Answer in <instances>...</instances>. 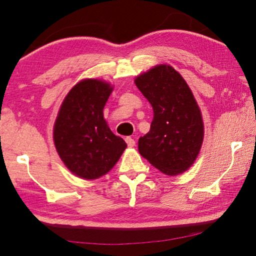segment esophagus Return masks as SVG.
Wrapping results in <instances>:
<instances>
[{"mask_svg":"<svg viewBox=\"0 0 256 256\" xmlns=\"http://www.w3.org/2000/svg\"><path fill=\"white\" fill-rule=\"evenodd\" d=\"M125 141H126V144H128V146H130V148H133V146H136V141H134L132 138L128 136L126 138H125Z\"/></svg>","mask_w":256,"mask_h":256,"instance_id":"1","label":"esophagus"}]
</instances>
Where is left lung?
<instances>
[{"label":"left lung","mask_w":256,"mask_h":256,"mask_svg":"<svg viewBox=\"0 0 256 256\" xmlns=\"http://www.w3.org/2000/svg\"><path fill=\"white\" fill-rule=\"evenodd\" d=\"M134 82L154 110L150 131L138 138V152L164 174H182L196 162L204 136L196 98L183 76L166 64Z\"/></svg>","instance_id":"1"}]
</instances>
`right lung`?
Masks as SVG:
<instances>
[{"mask_svg": "<svg viewBox=\"0 0 256 256\" xmlns=\"http://www.w3.org/2000/svg\"><path fill=\"white\" fill-rule=\"evenodd\" d=\"M112 92V86L102 80L78 82L64 98L55 120L56 151L68 170L84 180L107 174L128 146L104 118Z\"/></svg>", "mask_w": 256, "mask_h": 256, "instance_id": "1", "label": "right lung"}]
</instances>
